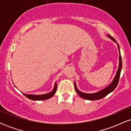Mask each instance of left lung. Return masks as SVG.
<instances>
[{"label": "left lung", "instance_id": "1", "mask_svg": "<svg viewBox=\"0 0 131 131\" xmlns=\"http://www.w3.org/2000/svg\"><path fill=\"white\" fill-rule=\"evenodd\" d=\"M108 37L109 38H110L111 39H112L114 42H116L118 47L119 52V47L118 42H117L115 39H114L112 36L110 35V34L108 35ZM121 69H122V60H121V56L119 52V65L118 70V71H117L116 75L112 83L109 86H108L106 88H105L103 90H102V91L98 92L97 93H94V94H85V93L81 92L80 91H78V89L76 88V84L74 83L75 90H76V91L77 92L78 94L80 96L81 98L84 99H86V100H100V99L103 98V97H105V96L107 95L110 94V92H112V91H113L115 89V88H116V86L118 84L119 80V77H120V74H121Z\"/></svg>", "mask_w": 131, "mask_h": 131}]
</instances>
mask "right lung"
Listing matches in <instances>:
<instances>
[{
	"label": "right lung",
	"mask_w": 131,
	"mask_h": 131,
	"mask_svg": "<svg viewBox=\"0 0 131 131\" xmlns=\"http://www.w3.org/2000/svg\"><path fill=\"white\" fill-rule=\"evenodd\" d=\"M57 83H55V87H54V89L51 92L48 93V94H43V95H27L23 94L24 95L25 97H26L27 98L29 99H31V100H47V99H49L51 98L52 97H53L54 94H55L57 91Z\"/></svg>",
	"instance_id": "add662e5"
}]
</instances>
